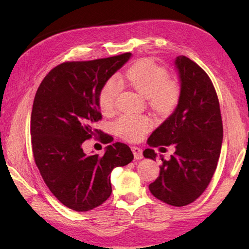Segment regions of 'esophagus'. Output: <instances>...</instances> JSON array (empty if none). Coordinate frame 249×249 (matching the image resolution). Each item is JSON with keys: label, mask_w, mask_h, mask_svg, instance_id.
<instances>
[{"label": "esophagus", "mask_w": 249, "mask_h": 249, "mask_svg": "<svg viewBox=\"0 0 249 249\" xmlns=\"http://www.w3.org/2000/svg\"><path fill=\"white\" fill-rule=\"evenodd\" d=\"M131 151L134 153V156L136 160H142L143 155H142V150L138 146H131Z\"/></svg>", "instance_id": "esophagus-1"}]
</instances>
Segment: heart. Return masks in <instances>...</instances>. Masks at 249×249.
Masks as SVG:
<instances>
[{"mask_svg": "<svg viewBox=\"0 0 249 249\" xmlns=\"http://www.w3.org/2000/svg\"><path fill=\"white\" fill-rule=\"evenodd\" d=\"M121 81L129 84L149 98V103L157 111H168L177 104L179 91L174 82L168 80L165 68L150 60H142L130 66L121 75ZM122 86L115 78H110L100 89L99 107L105 113L112 112ZM152 127V121L144 115L124 114L115 124V131L124 140L136 142L142 139Z\"/></svg>", "mask_w": 249, "mask_h": 249, "instance_id": "heart-1", "label": "heart"}]
</instances>
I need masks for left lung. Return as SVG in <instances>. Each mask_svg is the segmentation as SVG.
Instances as JSON below:
<instances>
[{
    "label": "left lung",
    "mask_w": 249,
    "mask_h": 249,
    "mask_svg": "<svg viewBox=\"0 0 249 249\" xmlns=\"http://www.w3.org/2000/svg\"><path fill=\"white\" fill-rule=\"evenodd\" d=\"M174 67L181 82L178 106L147 139L151 147L143 156L156 160L152 147H176L167 160L160 155V177L149 189L162 202L184 206L199 198L213 178L223 143V121L208 73L184 55L177 57Z\"/></svg>",
    "instance_id": "1"
}]
</instances>
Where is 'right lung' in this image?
Wrapping results in <instances>:
<instances>
[{
  "label": "right lung",
  "mask_w": 249,
  "mask_h": 249,
  "mask_svg": "<svg viewBox=\"0 0 249 249\" xmlns=\"http://www.w3.org/2000/svg\"><path fill=\"white\" fill-rule=\"evenodd\" d=\"M131 53L84 62H65L49 71L37 89L31 114L32 150L44 182L54 197L77 212L103 204L111 193L110 174L134 160L125 143L106 146L105 154L87 155L82 143L99 136V93L104 84L127 62Z\"/></svg>",
  "instance_id": "right-lung-1"
}]
</instances>
